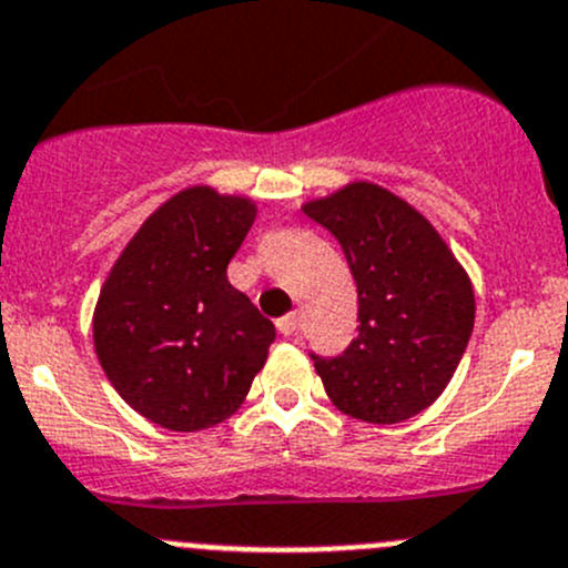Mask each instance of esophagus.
Here are the masks:
<instances>
[{
	"mask_svg": "<svg viewBox=\"0 0 568 568\" xmlns=\"http://www.w3.org/2000/svg\"><path fill=\"white\" fill-rule=\"evenodd\" d=\"M300 325H302L300 314H288V316H283V320H277V331L283 333V336H294V333L300 331Z\"/></svg>",
	"mask_w": 568,
	"mask_h": 568,
	"instance_id": "1",
	"label": "esophagus"
}]
</instances>
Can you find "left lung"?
<instances>
[{
    "label": "left lung",
    "instance_id": "left-lung-1",
    "mask_svg": "<svg viewBox=\"0 0 568 568\" xmlns=\"http://www.w3.org/2000/svg\"><path fill=\"white\" fill-rule=\"evenodd\" d=\"M302 212L336 237L358 288V336L336 358L311 353L327 397L378 426L420 415L474 333L468 274L415 206L373 182L347 184Z\"/></svg>",
    "mask_w": 568,
    "mask_h": 568
}]
</instances>
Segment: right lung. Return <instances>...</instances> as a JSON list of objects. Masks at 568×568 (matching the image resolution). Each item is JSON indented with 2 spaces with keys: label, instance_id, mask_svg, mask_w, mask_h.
<instances>
[{
  "label": "right lung",
  "instance_id": "1",
  "mask_svg": "<svg viewBox=\"0 0 568 568\" xmlns=\"http://www.w3.org/2000/svg\"><path fill=\"white\" fill-rule=\"evenodd\" d=\"M254 215L243 195L182 190L140 226L100 288L92 322L100 367L156 426H219L266 364L274 325L226 280Z\"/></svg>",
  "mask_w": 568,
  "mask_h": 568
}]
</instances>
